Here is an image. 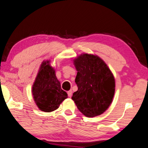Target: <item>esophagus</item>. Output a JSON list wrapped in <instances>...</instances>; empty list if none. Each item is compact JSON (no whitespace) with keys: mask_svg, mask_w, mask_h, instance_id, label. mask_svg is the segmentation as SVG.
I'll return each mask as SVG.
<instances>
[{"mask_svg":"<svg viewBox=\"0 0 148 148\" xmlns=\"http://www.w3.org/2000/svg\"><path fill=\"white\" fill-rule=\"evenodd\" d=\"M67 95H68V96L69 97H71L72 96V90H70L69 91L67 92Z\"/></svg>","mask_w":148,"mask_h":148,"instance_id":"1","label":"esophagus"}]
</instances>
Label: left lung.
Masks as SVG:
<instances>
[{"label": "left lung", "instance_id": "obj_1", "mask_svg": "<svg viewBox=\"0 0 148 148\" xmlns=\"http://www.w3.org/2000/svg\"><path fill=\"white\" fill-rule=\"evenodd\" d=\"M77 70L75 83L78 87L72 99L87 117L101 114L112 103L115 80L104 61L97 56L81 54L74 61Z\"/></svg>", "mask_w": 148, "mask_h": 148}]
</instances>
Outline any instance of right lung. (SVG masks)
<instances>
[{
	"instance_id": "add662e5",
	"label": "right lung",
	"mask_w": 148,
	"mask_h": 148,
	"mask_svg": "<svg viewBox=\"0 0 148 148\" xmlns=\"http://www.w3.org/2000/svg\"><path fill=\"white\" fill-rule=\"evenodd\" d=\"M32 94L38 108L47 112L57 109L67 97V93L62 90L55 71L49 65V61L43 62L41 65L33 85Z\"/></svg>"
}]
</instances>
